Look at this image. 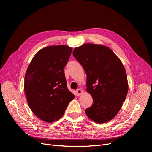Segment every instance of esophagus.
I'll return each mask as SVG.
<instances>
[{
	"label": "esophagus",
	"mask_w": 152,
	"mask_h": 152,
	"mask_svg": "<svg viewBox=\"0 0 152 152\" xmlns=\"http://www.w3.org/2000/svg\"><path fill=\"white\" fill-rule=\"evenodd\" d=\"M82 93H83V91H82L81 89H79L76 90V94H77V95H78V96H79V95H81L82 94Z\"/></svg>",
	"instance_id": "34e87169"
}]
</instances>
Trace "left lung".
<instances>
[{"mask_svg": "<svg viewBox=\"0 0 152 152\" xmlns=\"http://www.w3.org/2000/svg\"><path fill=\"white\" fill-rule=\"evenodd\" d=\"M73 55L86 72V90L93 99L85 110L87 116L97 123L109 121L121 109L128 91L122 62L110 48L99 44L76 47Z\"/></svg>", "mask_w": 152, "mask_h": 152, "instance_id": "obj_1", "label": "left lung"}]
</instances>
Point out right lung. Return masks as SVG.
<instances>
[{
    "label": "right lung",
    "mask_w": 152,
    "mask_h": 152,
    "mask_svg": "<svg viewBox=\"0 0 152 152\" xmlns=\"http://www.w3.org/2000/svg\"><path fill=\"white\" fill-rule=\"evenodd\" d=\"M72 50L65 45L43 48L26 70L24 89L28 105L37 117L47 123L58 120L75 98L68 89L63 70Z\"/></svg>",
    "instance_id": "add662e5"
}]
</instances>
